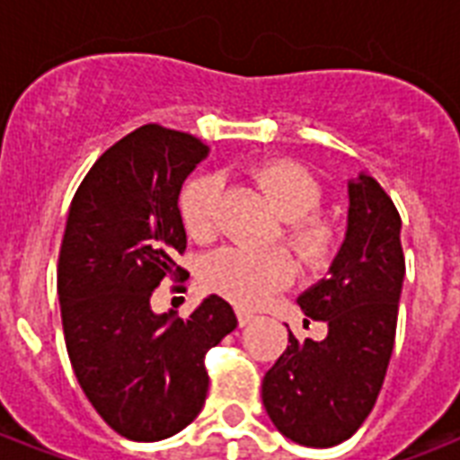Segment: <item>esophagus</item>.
Returning <instances> with one entry per match:
<instances>
[{
	"label": "esophagus",
	"mask_w": 460,
	"mask_h": 460,
	"mask_svg": "<svg viewBox=\"0 0 460 460\" xmlns=\"http://www.w3.org/2000/svg\"><path fill=\"white\" fill-rule=\"evenodd\" d=\"M252 317H255L252 313H248V310H243V307H236V320H238V324H241V327L251 324Z\"/></svg>",
	"instance_id": "obj_1"
}]
</instances>
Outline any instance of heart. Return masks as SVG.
I'll use <instances>...</instances> for the list:
<instances>
[{
  "instance_id": "heart-1",
  "label": "heart",
  "mask_w": 460,
  "mask_h": 460,
  "mask_svg": "<svg viewBox=\"0 0 460 460\" xmlns=\"http://www.w3.org/2000/svg\"><path fill=\"white\" fill-rule=\"evenodd\" d=\"M277 215L284 219L281 238L288 251L310 267L324 265L336 251L339 231L327 215L320 181L305 166L291 159H265L248 169ZM222 198V179L217 173H198L183 183L179 193V215L183 229L195 241H209L217 231V212ZM291 262L281 252H252L243 248H222L202 265L200 279L208 291L241 307H255L291 279Z\"/></svg>"
}]
</instances>
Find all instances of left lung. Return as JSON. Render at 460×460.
Returning <instances> with one entry per match:
<instances>
[{
  "label": "left lung",
  "instance_id": "8db88e82",
  "mask_svg": "<svg viewBox=\"0 0 460 460\" xmlns=\"http://www.w3.org/2000/svg\"><path fill=\"white\" fill-rule=\"evenodd\" d=\"M349 231L329 277L298 298L327 322L324 341L288 346L262 379V403L291 442L327 449L356 435L375 408L394 350L406 274L401 217L372 176L349 183Z\"/></svg>",
  "mask_w": 460,
  "mask_h": 460
}]
</instances>
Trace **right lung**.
<instances>
[{
	"label": "right lung",
	"instance_id": "obj_1",
	"mask_svg": "<svg viewBox=\"0 0 460 460\" xmlns=\"http://www.w3.org/2000/svg\"><path fill=\"white\" fill-rule=\"evenodd\" d=\"M208 155L190 133L146 124L90 166L68 208L57 291L66 350L100 418L133 442H159L195 420L208 396L205 356L236 329L209 296L188 320L155 314V288L179 281L186 251L179 193Z\"/></svg>",
	"mask_w": 460,
	"mask_h": 460
}]
</instances>
